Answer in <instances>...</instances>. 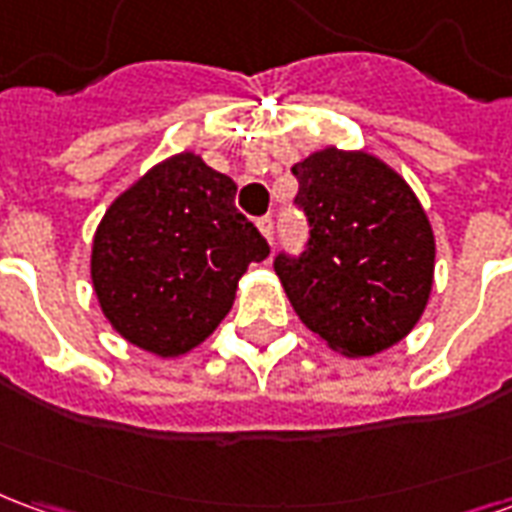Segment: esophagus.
Here are the masks:
<instances>
[{
  "instance_id": "34e87169",
  "label": "esophagus",
  "mask_w": 512,
  "mask_h": 512,
  "mask_svg": "<svg viewBox=\"0 0 512 512\" xmlns=\"http://www.w3.org/2000/svg\"><path fill=\"white\" fill-rule=\"evenodd\" d=\"M257 230L263 233L268 244H274V219L271 216H263V219H257Z\"/></svg>"
}]
</instances>
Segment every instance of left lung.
I'll list each match as a JSON object with an SVG mask.
<instances>
[{"instance_id":"1","label":"left lung","mask_w":512,"mask_h":512,"mask_svg":"<svg viewBox=\"0 0 512 512\" xmlns=\"http://www.w3.org/2000/svg\"><path fill=\"white\" fill-rule=\"evenodd\" d=\"M310 249L277 257V277L301 323L332 351L376 356L428 307L436 238L406 178L367 150L326 145L293 167Z\"/></svg>"}]
</instances>
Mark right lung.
Returning <instances> with one entry per match:
<instances>
[{"label":"right lung","instance_id":"obj_1","mask_svg":"<svg viewBox=\"0 0 512 512\" xmlns=\"http://www.w3.org/2000/svg\"><path fill=\"white\" fill-rule=\"evenodd\" d=\"M268 257L235 208V183L183 150L158 161L98 222L90 279L126 343L161 359L202 345L233 310L238 279Z\"/></svg>","mask_w":512,"mask_h":512}]
</instances>
